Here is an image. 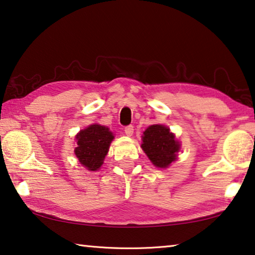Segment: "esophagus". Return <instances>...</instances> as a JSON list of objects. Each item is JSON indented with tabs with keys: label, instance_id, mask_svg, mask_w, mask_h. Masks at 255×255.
Wrapping results in <instances>:
<instances>
[{
	"label": "esophagus",
	"instance_id": "esophagus-1",
	"mask_svg": "<svg viewBox=\"0 0 255 255\" xmlns=\"http://www.w3.org/2000/svg\"><path fill=\"white\" fill-rule=\"evenodd\" d=\"M125 133H126L127 136H131L133 133V127L131 126V125H129V126H126L125 127Z\"/></svg>",
	"mask_w": 255,
	"mask_h": 255
}]
</instances>
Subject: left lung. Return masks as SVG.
I'll list each match as a JSON object with an SVG mask.
<instances>
[{
    "label": "left lung",
    "mask_w": 255,
    "mask_h": 255,
    "mask_svg": "<svg viewBox=\"0 0 255 255\" xmlns=\"http://www.w3.org/2000/svg\"><path fill=\"white\" fill-rule=\"evenodd\" d=\"M141 148L155 166L164 169L176 159L180 144L169 128L153 125L144 131Z\"/></svg>",
    "instance_id": "8db88e82"
}]
</instances>
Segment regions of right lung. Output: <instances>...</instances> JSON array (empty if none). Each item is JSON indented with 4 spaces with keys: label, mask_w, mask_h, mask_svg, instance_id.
Here are the masks:
<instances>
[{
    "label": "right lung",
    "mask_w": 255,
    "mask_h": 255,
    "mask_svg": "<svg viewBox=\"0 0 255 255\" xmlns=\"http://www.w3.org/2000/svg\"><path fill=\"white\" fill-rule=\"evenodd\" d=\"M112 139L114 135L109 131V128L100 125H91L76 136L75 155L86 169L97 171L102 165Z\"/></svg>",
    "instance_id": "obj_1"
}]
</instances>
